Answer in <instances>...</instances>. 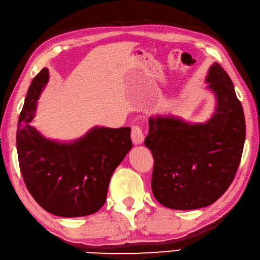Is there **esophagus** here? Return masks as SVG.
<instances>
[{
	"instance_id": "1",
	"label": "esophagus",
	"mask_w": 260,
	"mask_h": 260,
	"mask_svg": "<svg viewBox=\"0 0 260 260\" xmlns=\"http://www.w3.org/2000/svg\"><path fill=\"white\" fill-rule=\"evenodd\" d=\"M131 139H132V142H134V145H136V146L144 144L145 135H144V131H142L140 126H138V125L132 126Z\"/></svg>"
}]
</instances>
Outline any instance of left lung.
Returning a JSON list of instances; mask_svg holds the SVG:
<instances>
[{
	"instance_id": "left-lung-1",
	"label": "left lung",
	"mask_w": 260,
	"mask_h": 260,
	"mask_svg": "<svg viewBox=\"0 0 260 260\" xmlns=\"http://www.w3.org/2000/svg\"><path fill=\"white\" fill-rule=\"evenodd\" d=\"M205 82L216 107L204 123L174 115L149 118L145 145L155 160L151 189L168 209L195 210L214 203L239 167L246 121L234 84L218 62L211 65Z\"/></svg>"
}]
</instances>
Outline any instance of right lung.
<instances>
[{
    "label": "right lung",
    "instance_id": "add662e5",
    "mask_svg": "<svg viewBox=\"0 0 260 260\" xmlns=\"http://www.w3.org/2000/svg\"><path fill=\"white\" fill-rule=\"evenodd\" d=\"M49 81L42 68L26 93L17 130L20 171L25 186L49 213L76 218L98 212L111 176L132 148L131 129L94 126L73 141L51 140L32 125L37 101Z\"/></svg>",
    "mask_w": 260,
    "mask_h": 260
}]
</instances>
